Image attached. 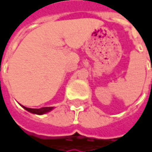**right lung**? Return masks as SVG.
Listing matches in <instances>:
<instances>
[{
	"mask_svg": "<svg viewBox=\"0 0 152 152\" xmlns=\"http://www.w3.org/2000/svg\"><path fill=\"white\" fill-rule=\"evenodd\" d=\"M22 106L25 110H27L28 112L32 113H36V114H43V113H46L51 111L53 109V107H41V108H39V109H34V108H28V107H25L23 106Z\"/></svg>",
	"mask_w": 152,
	"mask_h": 152,
	"instance_id": "right-lung-1",
	"label": "right lung"
}]
</instances>
